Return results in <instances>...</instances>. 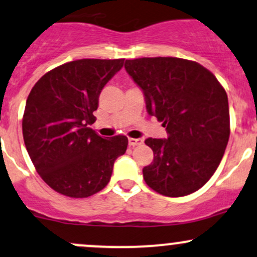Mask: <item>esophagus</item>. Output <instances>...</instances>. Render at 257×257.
<instances>
[{
  "label": "esophagus",
  "mask_w": 257,
  "mask_h": 257,
  "mask_svg": "<svg viewBox=\"0 0 257 257\" xmlns=\"http://www.w3.org/2000/svg\"><path fill=\"white\" fill-rule=\"evenodd\" d=\"M128 143H129V146L134 148V146L142 145L144 142H143V139H140V138H138V139H134V138H129Z\"/></svg>",
  "instance_id": "1"
}]
</instances>
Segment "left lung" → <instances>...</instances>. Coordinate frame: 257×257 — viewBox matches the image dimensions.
Here are the masks:
<instances>
[{"mask_svg":"<svg viewBox=\"0 0 257 257\" xmlns=\"http://www.w3.org/2000/svg\"><path fill=\"white\" fill-rule=\"evenodd\" d=\"M124 68L143 90L146 109L163 122L167 139H149L146 184L165 196L199 190L215 173L229 139V107L223 86L196 62L177 57L126 60Z\"/></svg>","mask_w":257,"mask_h":257,"instance_id":"left-lung-1","label":"left lung"}]
</instances>
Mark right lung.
<instances>
[{"mask_svg": "<svg viewBox=\"0 0 257 257\" xmlns=\"http://www.w3.org/2000/svg\"><path fill=\"white\" fill-rule=\"evenodd\" d=\"M124 60H78L50 70L25 103L23 138L32 162L49 187L69 197H87L108 184L128 138L105 139L90 128L103 86Z\"/></svg>", "mask_w": 257, "mask_h": 257, "instance_id": "1", "label": "right lung"}]
</instances>
